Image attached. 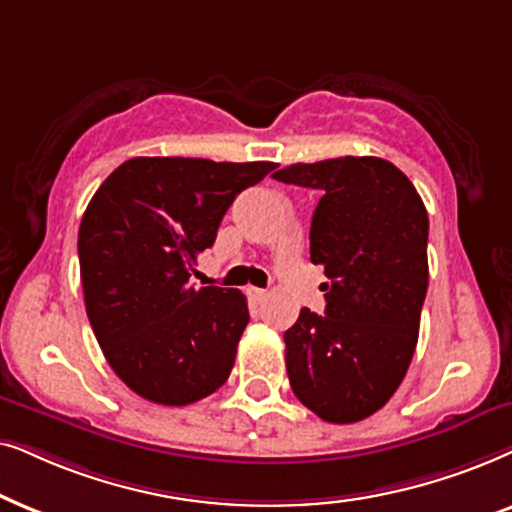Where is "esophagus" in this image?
Instances as JSON below:
<instances>
[{"instance_id": "obj_1", "label": "esophagus", "mask_w": 512, "mask_h": 512, "mask_svg": "<svg viewBox=\"0 0 512 512\" xmlns=\"http://www.w3.org/2000/svg\"><path fill=\"white\" fill-rule=\"evenodd\" d=\"M245 292H248V297L252 299V302H264V299H267V295H269L267 290H262V288H252V285H250V288L245 290Z\"/></svg>"}]
</instances>
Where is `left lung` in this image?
Masks as SVG:
<instances>
[{"label": "left lung", "instance_id": "left-lung-1", "mask_svg": "<svg viewBox=\"0 0 512 512\" xmlns=\"http://www.w3.org/2000/svg\"><path fill=\"white\" fill-rule=\"evenodd\" d=\"M316 189L311 262L330 283L325 316L299 311L285 332V367L299 403L353 424L405 379L428 290V213L403 170L377 156L295 163L274 173Z\"/></svg>", "mask_w": 512, "mask_h": 512}]
</instances>
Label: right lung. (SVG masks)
<instances>
[{
	"label": "right lung",
	"mask_w": 512,
	"mask_h": 512,
	"mask_svg": "<svg viewBox=\"0 0 512 512\" xmlns=\"http://www.w3.org/2000/svg\"><path fill=\"white\" fill-rule=\"evenodd\" d=\"M274 168L135 156L88 203L77 243L88 320L109 367L149 403L192 405L229 379L248 302L189 276L236 196Z\"/></svg>",
	"instance_id": "right-lung-1"
}]
</instances>
